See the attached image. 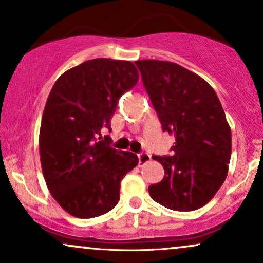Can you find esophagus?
Listing matches in <instances>:
<instances>
[{"label": "esophagus", "instance_id": "1", "mask_svg": "<svg viewBox=\"0 0 263 263\" xmlns=\"http://www.w3.org/2000/svg\"><path fill=\"white\" fill-rule=\"evenodd\" d=\"M151 161V156L148 155L147 152H141L138 153V163H140V165H143L146 164L147 162Z\"/></svg>", "mask_w": 263, "mask_h": 263}]
</instances>
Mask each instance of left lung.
Instances as JSON below:
<instances>
[{"label": "left lung", "instance_id": "8db88e82", "mask_svg": "<svg viewBox=\"0 0 263 263\" xmlns=\"http://www.w3.org/2000/svg\"><path fill=\"white\" fill-rule=\"evenodd\" d=\"M163 132L174 135L171 156H153L164 168L151 198L177 211L204 206L220 189L231 156V129L214 89L203 78L172 62L137 60Z\"/></svg>", "mask_w": 263, "mask_h": 263}]
</instances>
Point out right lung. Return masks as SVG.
Here are the masks:
<instances>
[{"mask_svg": "<svg viewBox=\"0 0 263 263\" xmlns=\"http://www.w3.org/2000/svg\"><path fill=\"white\" fill-rule=\"evenodd\" d=\"M138 81L127 60L99 58L66 70L45 104L39 151L48 189L70 215L90 219L120 200L122 178L138 164L135 153L111 147V117L122 93Z\"/></svg>", "mask_w": 263, "mask_h": 263, "instance_id": "add662e5", "label": "right lung"}]
</instances>
